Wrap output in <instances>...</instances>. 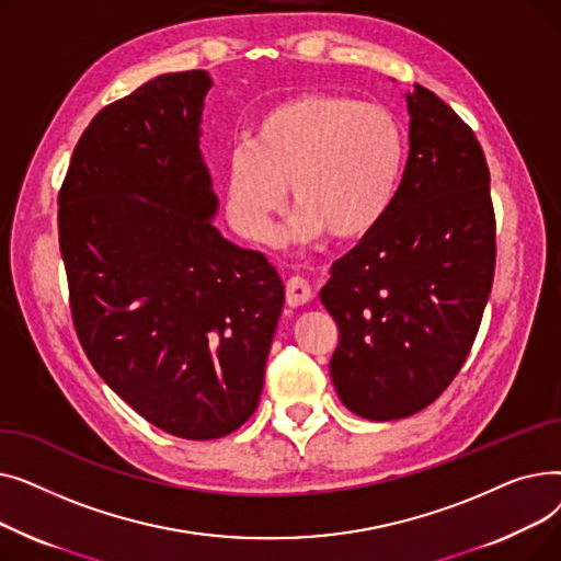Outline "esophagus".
<instances>
[{"label": "esophagus", "instance_id": "obj_1", "mask_svg": "<svg viewBox=\"0 0 561 561\" xmlns=\"http://www.w3.org/2000/svg\"><path fill=\"white\" fill-rule=\"evenodd\" d=\"M311 284L305 277H290L286 282V302L290 307H302L311 300Z\"/></svg>", "mask_w": 561, "mask_h": 561}]
</instances>
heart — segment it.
Masks as SVG:
<instances>
[{"label": "heart", "mask_w": 561, "mask_h": 561, "mask_svg": "<svg viewBox=\"0 0 561 561\" xmlns=\"http://www.w3.org/2000/svg\"><path fill=\"white\" fill-rule=\"evenodd\" d=\"M404 134L381 106L336 93L286 100L254 125L227 161V214L250 241L268 239L284 206L296 211L293 241H355L396 202L404 170Z\"/></svg>", "instance_id": "obj_1"}]
</instances>
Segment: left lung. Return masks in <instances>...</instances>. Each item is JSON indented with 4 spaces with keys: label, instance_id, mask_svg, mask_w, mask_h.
Returning <instances> with one entry per match:
<instances>
[{
    "label": "left lung",
    "instance_id": "1",
    "mask_svg": "<svg viewBox=\"0 0 561 561\" xmlns=\"http://www.w3.org/2000/svg\"><path fill=\"white\" fill-rule=\"evenodd\" d=\"M407 111L409 159L391 211L320 288L339 325L334 389L368 421L407 419L448 389L495 271L491 176L473 129L419 83Z\"/></svg>",
    "mask_w": 561,
    "mask_h": 561
}]
</instances>
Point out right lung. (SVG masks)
<instances>
[{
	"label": "right lung",
	"instance_id": "obj_1",
	"mask_svg": "<svg viewBox=\"0 0 561 561\" xmlns=\"http://www.w3.org/2000/svg\"><path fill=\"white\" fill-rule=\"evenodd\" d=\"M209 72H170L104 106L58 193L70 309L98 375L154 427L191 440L259 404L284 284L214 227L199 150Z\"/></svg>",
	"mask_w": 561,
	"mask_h": 561
}]
</instances>
